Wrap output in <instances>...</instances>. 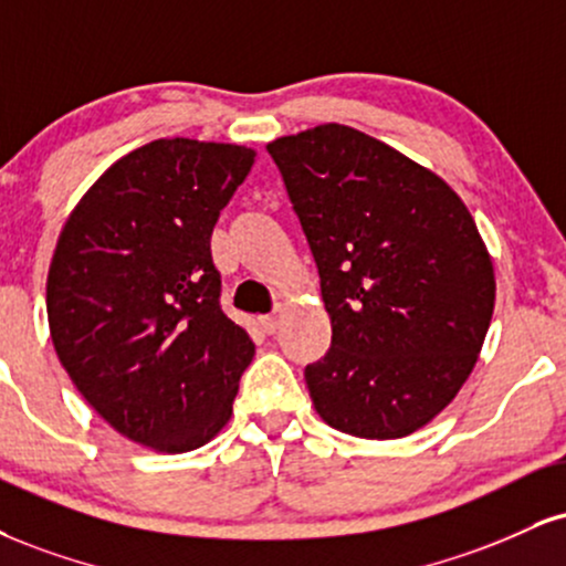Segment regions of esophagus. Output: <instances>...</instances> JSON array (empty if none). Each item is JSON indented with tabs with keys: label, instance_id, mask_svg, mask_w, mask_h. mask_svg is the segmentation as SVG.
Here are the masks:
<instances>
[{
	"label": "esophagus",
	"instance_id": "esophagus-1",
	"mask_svg": "<svg viewBox=\"0 0 566 566\" xmlns=\"http://www.w3.org/2000/svg\"><path fill=\"white\" fill-rule=\"evenodd\" d=\"M284 311H287V305L279 303L274 313H269V316H261V326H263V332H269V335H274V332L279 329V326H282Z\"/></svg>",
	"mask_w": 566,
	"mask_h": 566
}]
</instances>
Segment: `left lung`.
<instances>
[{"instance_id": "1", "label": "left lung", "mask_w": 566, "mask_h": 566, "mask_svg": "<svg viewBox=\"0 0 566 566\" xmlns=\"http://www.w3.org/2000/svg\"><path fill=\"white\" fill-rule=\"evenodd\" d=\"M269 153L332 322V348L305 366L313 408L353 438L421 430L459 395L493 318L478 223L438 174L358 128H305Z\"/></svg>"}]
</instances>
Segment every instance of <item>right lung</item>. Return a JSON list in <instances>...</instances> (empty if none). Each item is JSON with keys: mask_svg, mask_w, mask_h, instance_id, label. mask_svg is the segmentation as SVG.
<instances>
[{"mask_svg": "<svg viewBox=\"0 0 566 566\" xmlns=\"http://www.w3.org/2000/svg\"><path fill=\"white\" fill-rule=\"evenodd\" d=\"M255 149L155 139L115 160L71 210L46 318L60 364L115 432L187 453L227 427L255 345L218 305L210 234Z\"/></svg>", "mask_w": 566, "mask_h": 566, "instance_id": "1", "label": "right lung"}]
</instances>
